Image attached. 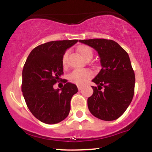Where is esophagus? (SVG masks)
Instances as JSON below:
<instances>
[{
	"mask_svg": "<svg viewBox=\"0 0 152 152\" xmlns=\"http://www.w3.org/2000/svg\"><path fill=\"white\" fill-rule=\"evenodd\" d=\"M77 87H78V89L79 90V91H80V90H81V89H82V88H83V86H82L81 85H78Z\"/></svg>",
	"mask_w": 152,
	"mask_h": 152,
	"instance_id": "obj_1",
	"label": "esophagus"
}]
</instances>
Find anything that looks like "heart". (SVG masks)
I'll return each mask as SVG.
<instances>
[{
	"label": "heart",
	"mask_w": 152,
	"mask_h": 152,
	"mask_svg": "<svg viewBox=\"0 0 152 152\" xmlns=\"http://www.w3.org/2000/svg\"><path fill=\"white\" fill-rule=\"evenodd\" d=\"M78 50L86 60L91 59L93 56V52H92L91 48L86 45H82L78 47ZM66 57H67V52L64 54L62 58V64L64 66H66ZM92 76H93V73L89 69H75L69 75V78L72 83H76V84H83Z\"/></svg>",
	"instance_id": "obj_1"
}]
</instances>
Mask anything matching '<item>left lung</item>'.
<instances>
[{"mask_svg": "<svg viewBox=\"0 0 152 152\" xmlns=\"http://www.w3.org/2000/svg\"><path fill=\"white\" fill-rule=\"evenodd\" d=\"M79 41L96 50L102 66L92 80L98 86H92L94 93L87 102L88 109L99 119H117L129 106L134 94L135 74L129 56L112 40L93 38Z\"/></svg>", "mask_w": 152, "mask_h": 152, "instance_id": "8db88e82", "label": "left lung"}]
</instances>
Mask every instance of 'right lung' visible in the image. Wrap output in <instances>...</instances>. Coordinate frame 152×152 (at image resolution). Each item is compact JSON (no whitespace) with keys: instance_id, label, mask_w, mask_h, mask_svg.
Listing matches in <instances>:
<instances>
[{"instance_id":"obj_1","label":"right lung","mask_w":152,"mask_h":152,"mask_svg":"<svg viewBox=\"0 0 152 152\" xmlns=\"http://www.w3.org/2000/svg\"><path fill=\"white\" fill-rule=\"evenodd\" d=\"M78 40L53 41L39 45L28 56L22 73L21 90L26 105L37 119L54 124L67 117L71 99L78 92L75 84L63 79L61 89L53 85L62 81V58L67 48Z\"/></svg>"}]
</instances>
